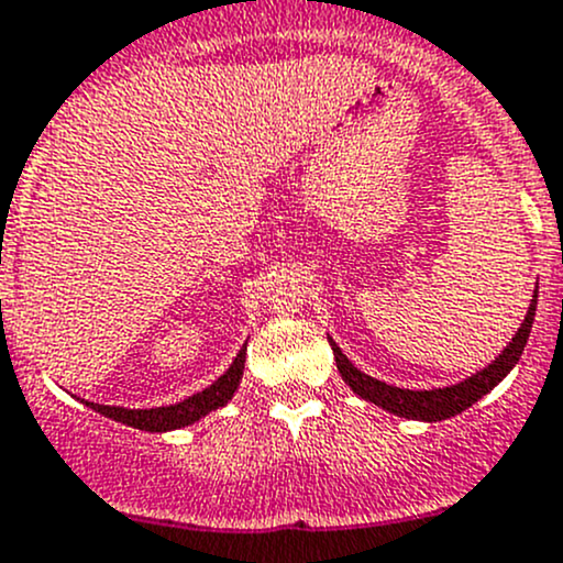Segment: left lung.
I'll use <instances>...</instances> for the list:
<instances>
[{
    "mask_svg": "<svg viewBox=\"0 0 563 563\" xmlns=\"http://www.w3.org/2000/svg\"><path fill=\"white\" fill-rule=\"evenodd\" d=\"M537 294L533 291L531 299V308L520 323V329L515 332L512 343L496 356L487 367H482L479 373L468 376L465 382L452 384V387L444 389H400V387H391L387 382H378V378L367 376L362 373L360 367H354L349 362V356L340 351V345L329 338V345L334 351V362H338V371L343 376V382L349 384L362 400H371L376 402L378 408L384 411L397 413V417H406V419H419V422H441V419H450L455 413L465 411L468 406H474L476 400L487 395L496 384H501L507 378V373L518 365L520 354H523L526 343H528V334H531V323L533 316H537Z\"/></svg>",
    "mask_w": 563,
    "mask_h": 563,
    "instance_id": "left-lung-1",
    "label": "left lung"
}]
</instances>
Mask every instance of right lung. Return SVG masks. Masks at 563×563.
I'll use <instances>...</instances> for the list:
<instances>
[{
    "label": "right lung",
    "instance_id": "obj_1",
    "mask_svg": "<svg viewBox=\"0 0 563 563\" xmlns=\"http://www.w3.org/2000/svg\"><path fill=\"white\" fill-rule=\"evenodd\" d=\"M245 354H247V343L242 345L236 360L231 362V367L218 378V382L209 384L207 389L196 391V395L185 397V400L174 402V406L122 408V406H100V402H87V406L92 408V411L113 419V422L130 424V428H139V430H150V433H168V430L187 428V424L198 422V419H203L207 413L223 408L225 402L234 397V391L240 389L242 373H245V360H247Z\"/></svg>",
    "mask_w": 563,
    "mask_h": 563
}]
</instances>
